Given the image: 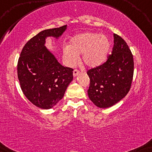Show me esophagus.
<instances>
[{"instance_id": "34e87169", "label": "esophagus", "mask_w": 152, "mask_h": 152, "mask_svg": "<svg viewBox=\"0 0 152 152\" xmlns=\"http://www.w3.org/2000/svg\"><path fill=\"white\" fill-rule=\"evenodd\" d=\"M80 74V71H79L78 70H73V76L74 77H76V76H77L78 75Z\"/></svg>"}]
</instances>
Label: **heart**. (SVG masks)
I'll list each match as a JSON object with an SVG mask.
<instances>
[{
    "instance_id": "heart-1",
    "label": "heart",
    "mask_w": 152,
    "mask_h": 152,
    "mask_svg": "<svg viewBox=\"0 0 152 152\" xmlns=\"http://www.w3.org/2000/svg\"><path fill=\"white\" fill-rule=\"evenodd\" d=\"M107 37L94 32H85L74 37L70 45L63 49L66 64L74 67L79 62L78 56L82 55L83 63L87 67L95 68L101 65L107 59L110 49Z\"/></svg>"
}]
</instances>
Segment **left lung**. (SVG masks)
Here are the masks:
<instances>
[{
	"label": "left lung",
	"instance_id": "8db88e82",
	"mask_svg": "<svg viewBox=\"0 0 152 152\" xmlns=\"http://www.w3.org/2000/svg\"><path fill=\"white\" fill-rule=\"evenodd\" d=\"M112 54L107 61L87 71L90 78L89 98L99 108L111 107L130 90L134 76L133 55L121 37L114 34Z\"/></svg>",
	"mask_w": 152,
	"mask_h": 152
}]
</instances>
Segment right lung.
I'll use <instances>...</instances> for the list:
<instances>
[{"instance_id":"add662e5","label":"right lung","mask_w":152,"mask_h":152,"mask_svg":"<svg viewBox=\"0 0 152 152\" xmlns=\"http://www.w3.org/2000/svg\"><path fill=\"white\" fill-rule=\"evenodd\" d=\"M66 28V25L38 33L26 43L18 59V78L23 93L41 109H51L57 104L73 79V69L61 65L45 46L47 37L58 39Z\"/></svg>"}]
</instances>
